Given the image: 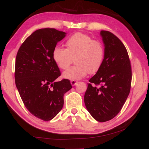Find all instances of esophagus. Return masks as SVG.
Masks as SVG:
<instances>
[{
    "mask_svg": "<svg viewBox=\"0 0 149 149\" xmlns=\"http://www.w3.org/2000/svg\"><path fill=\"white\" fill-rule=\"evenodd\" d=\"M78 83V81L76 80H71V84L72 86H75Z\"/></svg>",
    "mask_w": 149,
    "mask_h": 149,
    "instance_id": "obj_1",
    "label": "esophagus"
}]
</instances>
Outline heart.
<instances>
[{
    "label": "heart",
    "instance_id": "1",
    "mask_svg": "<svg viewBox=\"0 0 149 149\" xmlns=\"http://www.w3.org/2000/svg\"><path fill=\"white\" fill-rule=\"evenodd\" d=\"M65 45L66 49L56 47L52 52L53 61L61 70H66L74 58L76 65L64 72L65 78L79 79L100 69L105 56L104 46L101 42L86 34L76 33L68 38Z\"/></svg>",
    "mask_w": 149,
    "mask_h": 149
}]
</instances>
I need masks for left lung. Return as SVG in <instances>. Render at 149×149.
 <instances>
[{"mask_svg":"<svg viewBox=\"0 0 149 149\" xmlns=\"http://www.w3.org/2000/svg\"><path fill=\"white\" fill-rule=\"evenodd\" d=\"M105 56L96 74L89 80L84 94V104L88 112L99 122L116 117L129 96L132 70L124 45L115 35L101 30Z\"/></svg>","mask_w":149,"mask_h":149,"instance_id":"8db88e82","label":"left lung"}]
</instances>
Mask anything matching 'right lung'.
<instances>
[{
    "instance_id": "add662e5",
    "label": "right lung",
    "mask_w": 149,
    "mask_h": 149,
    "mask_svg": "<svg viewBox=\"0 0 149 149\" xmlns=\"http://www.w3.org/2000/svg\"><path fill=\"white\" fill-rule=\"evenodd\" d=\"M66 33L55 29L35 31L22 44L15 60V79L25 106L31 114L45 121L59 113L70 81L55 80L61 75L52 52Z\"/></svg>"
}]
</instances>
